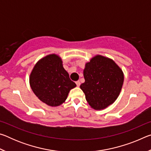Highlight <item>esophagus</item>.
I'll return each mask as SVG.
<instances>
[{"label": "esophagus", "instance_id": "1", "mask_svg": "<svg viewBox=\"0 0 151 151\" xmlns=\"http://www.w3.org/2000/svg\"><path fill=\"white\" fill-rule=\"evenodd\" d=\"M76 86H79L81 85V83H80V81H76Z\"/></svg>", "mask_w": 151, "mask_h": 151}]
</instances>
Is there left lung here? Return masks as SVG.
<instances>
[{
	"label": "left lung",
	"instance_id": "1",
	"mask_svg": "<svg viewBox=\"0 0 151 151\" xmlns=\"http://www.w3.org/2000/svg\"><path fill=\"white\" fill-rule=\"evenodd\" d=\"M85 82L80 87L89 105L95 110L106 108L118 98L124 82L119 66L111 58L96 55L86 63Z\"/></svg>",
	"mask_w": 151,
	"mask_h": 151
}]
</instances>
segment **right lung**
Instances as JSON below:
<instances>
[{
  "label": "right lung",
  "instance_id": "right-lung-1",
  "mask_svg": "<svg viewBox=\"0 0 151 151\" xmlns=\"http://www.w3.org/2000/svg\"><path fill=\"white\" fill-rule=\"evenodd\" d=\"M29 82L35 95L50 106L63 104L69 91L76 86L63 68L61 58L55 54L38 61L30 73Z\"/></svg>",
  "mask_w": 151,
  "mask_h": 151
}]
</instances>
